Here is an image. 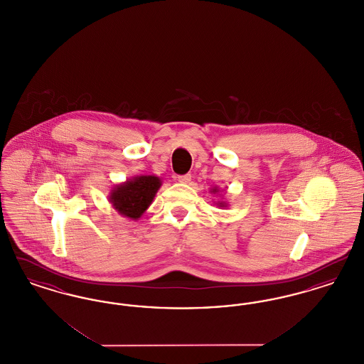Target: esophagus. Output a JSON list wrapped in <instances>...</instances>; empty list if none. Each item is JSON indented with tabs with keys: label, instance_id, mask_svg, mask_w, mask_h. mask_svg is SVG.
Instances as JSON below:
<instances>
[{
	"label": "esophagus",
	"instance_id": "1",
	"mask_svg": "<svg viewBox=\"0 0 364 364\" xmlns=\"http://www.w3.org/2000/svg\"><path fill=\"white\" fill-rule=\"evenodd\" d=\"M177 180H178L180 183L187 184V183H190L191 181V174H183V176H178V177H177Z\"/></svg>",
	"mask_w": 364,
	"mask_h": 364
}]
</instances>
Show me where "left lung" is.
Segmentation results:
<instances>
[{"label":"left lung","mask_w":364,"mask_h":364,"mask_svg":"<svg viewBox=\"0 0 364 364\" xmlns=\"http://www.w3.org/2000/svg\"><path fill=\"white\" fill-rule=\"evenodd\" d=\"M210 192H211V193H218L220 190H218L217 187H214V188H211V190H210ZM215 205H217L220 208H228V203H226V202H223V200H218Z\"/></svg>","instance_id":"left-lung-1"}]
</instances>
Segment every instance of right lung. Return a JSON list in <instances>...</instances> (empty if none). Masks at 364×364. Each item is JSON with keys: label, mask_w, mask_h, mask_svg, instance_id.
Listing matches in <instances>:
<instances>
[{"label": "right lung", "mask_w": 364, "mask_h": 364, "mask_svg": "<svg viewBox=\"0 0 364 364\" xmlns=\"http://www.w3.org/2000/svg\"><path fill=\"white\" fill-rule=\"evenodd\" d=\"M161 186L162 180L154 174L134 176L112 188L109 202L122 217L136 221L150 208Z\"/></svg>", "instance_id": "obj_1"}]
</instances>
